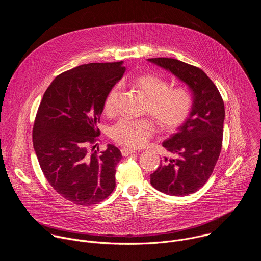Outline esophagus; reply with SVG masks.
Segmentation results:
<instances>
[{"instance_id":"34e87169","label":"esophagus","mask_w":261,"mask_h":261,"mask_svg":"<svg viewBox=\"0 0 261 261\" xmlns=\"http://www.w3.org/2000/svg\"><path fill=\"white\" fill-rule=\"evenodd\" d=\"M121 153L124 157L128 156V155H131V154H134L136 153V150H133V148H129V147H122L121 148Z\"/></svg>"}]
</instances>
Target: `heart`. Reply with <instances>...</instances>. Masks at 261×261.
Segmentation results:
<instances>
[{
    "instance_id": "obj_1",
    "label": "heart",
    "mask_w": 261,
    "mask_h": 261,
    "mask_svg": "<svg viewBox=\"0 0 261 261\" xmlns=\"http://www.w3.org/2000/svg\"><path fill=\"white\" fill-rule=\"evenodd\" d=\"M130 84L146 98L144 113L152 115L160 126L168 131L179 128L192 113L194 99L185 87H169L166 79L154 73H143L130 80ZM120 85L110 88L104 99V110L114 114ZM156 124L150 119H122L110 129V136L119 144L139 147L156 132Z\"/></svg>"
}]
</instances>
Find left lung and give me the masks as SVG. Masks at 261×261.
<instances>
[{
  "mask_svg": "<svg viewBox=\"0 0 261 261\" xmlns=\"http://www.w3.org/2000/svg\"><path fill=\"white\" fill-rule=\"evenodd\" d=\"M170 71L192 92L194 105L189 119L162 145L176 158L164 157L151 174L155 189L171 196H186L199 190L212 175L219 159L224 102L215 84L198 67L171 58L147 59Z\"/></svg>",
  "mask_w": 261,
  "mask_h": 261,
  "instance_id": "obj_1",
  "label": "left lung"
}]
</instances>
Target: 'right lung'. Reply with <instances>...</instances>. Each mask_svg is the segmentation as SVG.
Returning <instances> with one entry per match:
<instances>
[{
	"instance_id": "obj_1",
	"label": "right lung",
	"mask_w": 261,
	"mask_h": 261,
	"mask_svg": "<svg viewBox=\"0 0 261 261\" xmlns=\"http://www.w3.org/2000/svg\"><path fill=\"white\" fill-rule=\"evenodd\" d=\"M121 62L90 63L58 75L45 91L33 127V145L51 187L77 205H93L116 187L122 159L113 144L97 147L104 99L123 76Z\"/></svg>"
}]
</instances>
